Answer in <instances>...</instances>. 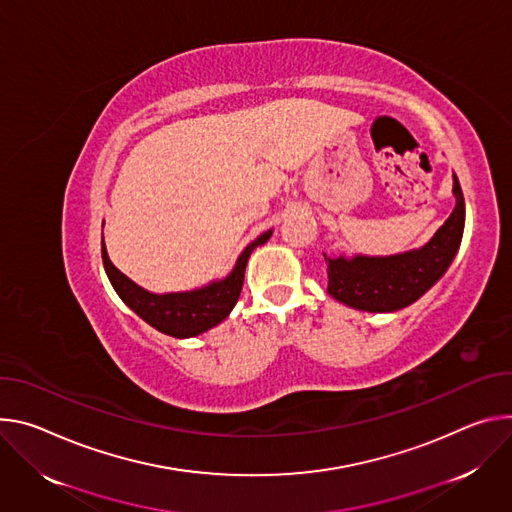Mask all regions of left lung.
Masks as SVG:
<instances>
[{
	"label": "left lung",
	"instance_id": "8db88e82",
	"mask_svg": "<svg viewBox=\"0 0 512 512\" xmlns=\"http://www.w3.org/2000/svg\"><path fill=\"white\" fill-rule=\"evenodd\" d=\"M456 207L433 238L421 248L390 254L325 256L327 293L352 309L392 313L413 305L445 274L456 258L466 223V205L458 177L453 175Z\"/></svg>",
	"mask_w": 512,
	"mask_h": 512
}]
</instances>
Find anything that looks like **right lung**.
Returning a JSON list of instances; mask_svg holds the SVG:
<instances>
[{"label":"right lung","mask_w":512,"mask_h":512,"mask_svg":"<svg viewBox=\"0 0 512 512\" xmlns=\"http://www.w3.org/2000/svg\"><path fill=\"white\" fill-rule=\"evenodd\" d=\"M272 236V230L258 236L252 244L244 248V252L238 256L236 266L232 272L209 282L205 287L193 289V291H181V293H150L142 287H138L132 278H128L124 272H120L116 266L111 264L103 238H101V256L105 274L111 282L113 291L120 295V299L148 325L154 329L173 335V337H195L215 325H219L227 315L232 313L236 307L242 285H244V274L250 254L266 244Z\"/></svg>","instance_id":"add662e5"}]
</instances>
